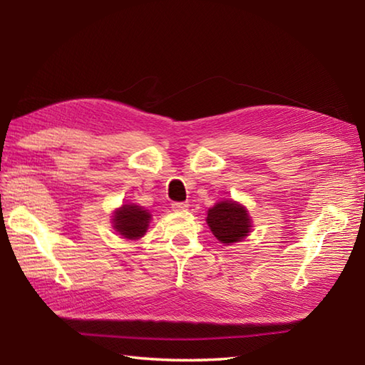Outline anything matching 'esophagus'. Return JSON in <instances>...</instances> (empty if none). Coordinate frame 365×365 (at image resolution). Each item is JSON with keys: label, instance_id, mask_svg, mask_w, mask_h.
Instances as JSON below:
<instances>
[{"label": "esophagus", "instance_id": "34e87169", "mask_svg": "<svg viewBox=\"0 0 365 365\" xmlns=\"http://www.w3.org/2000/svg\"><path fill=\"white\" fill-rule=\"evenodd\" d=\"M188 207H190L188 202H173V210H174V212H178V213L187 212Z\"/></svg>", "mask_w": 365, "mask_h": 365}]
</instances>
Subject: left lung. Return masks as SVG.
Returning a JSON list of instances; mask_svg holds the SVG:
<instances>
[{
	"mask_svg": "<svg viewBox=\"0 0 365 365\" xmlns=\"http://www.w3.org/2000/svg\"><path fill=\"white\" fill-rule=\"evenodd\" d=\"M207 222L213 235L221 243H237L250 234L251 221L245 207L235 204L234 200H224L208 210Z\"/></svg>",
	"mask_w": 365,
	"mask_h": 365,
	"instance_id": "8db88e82",
	"label": "left lung"
}]
</instances>
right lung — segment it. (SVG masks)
Returning a JSON list of instances; mask_svg holds the SVG:
<instances>
[{
    "mask_svg": "<svg viewBox=\"0 0 365 365\" xmlns=\"http://www.w3.org/2000/svg\"><path fill=\"white\" fill-rule=\"evenodd\" d=\"M150 213L138 205H123L114 215V227L122 237L135 240L144 235L149 227Z\"/></svg>",
    "mask_w": 365,
    "mask_h": 365,
    "instance_id": "obj_1",
    "label": "right lung"
}]
</instances>
